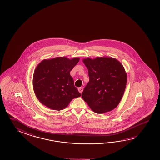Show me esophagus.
<instances>
[{"label": "esophagus", "instance_id": "obj_1", "mask_svg": "<svg viewBox=\"0 0 160 160\" xmlns=\"http://www.w3.org/2000/svg\"><path fill=\"white\" fill-rule=\"evenodd\" d=\"M78 91L80 93H82V91H83V88L82 87L78 88Z\"/></svg>", "mask_w": 160, "mask_h": 160}]
</instances>
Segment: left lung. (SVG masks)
Returning a JSON list of instances; mask_svg holds the SVG:
<instances>
[{"label":"left lung","instance_id":"obj_1","mask_svg":"<svg viewBox=\"0 0 160 160\" xmlns=\"http://www.w3.org/2000/svg\"><path fill=\"white\" fill-rule=\"evenodd\" d=\"M89 82L82 98L94 112L103 114L112 111L120 102L126 87L127 75L123 65L114 58H85Z\"/></svg>","mask_w":160,"mask_h":160}]
</instances>
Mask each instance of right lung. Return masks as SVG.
<instances>
[{
	"mask_svg": "<svg viewBox=\"0 0 160 160\" xmlns=\"http://www.w3.org/2000/svg\"><path fill=\"white\" fill-rule=\"evenodd\" d=\"M80 60L64 57L44 59L36 67L33 77L34 92L39 102L54 110L65 109L81 94L74 85L70 71Z\"/></svg>",
	"mask_w": 160,
	"mask_h": 160,
	"instance_id": "right-lung-1",
	"label": "right lung"
}]
</instances>
